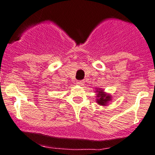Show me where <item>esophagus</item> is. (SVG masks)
Wrapping results in <instances>:
<instances>
[{"mask_svg": "<svg viewBox=\"0 0 155 155\" xmlns=\"http://www.w3.org/2000/svg\"><path fill=\"white\" fill-rule=\"evenodd\" d=\"M84 81H77V84H78V85H80V86H83L84 85Z\"/></svg>", "mask_w": 155, "mask_h": 155, "instance_id": "obj_1", "label": "esophagus"}]
</instances>
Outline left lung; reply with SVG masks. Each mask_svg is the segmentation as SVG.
<instances>
[{
  "label": "left lung",
  "mask_w": 155,
  "mask_h": 155,
  "mask_svg": "<svg viewBox=\"0 0 155 155\" xmlns=\"http://www.w3.org/2000/svg\"><path fill=\"white\" fill-rule=\"evenodd\" d=\"M97 90L95 91L96 92H98L97 94V99L96 102L98 104L102 105V106H106L107 105V104L109 103V101H110L112 100L110 95H108V94L105 93L104 92L103 89H101L99 88H97Z\"/></svg>",
  "instance_id": "left-lung-1"
}]
</instances>
